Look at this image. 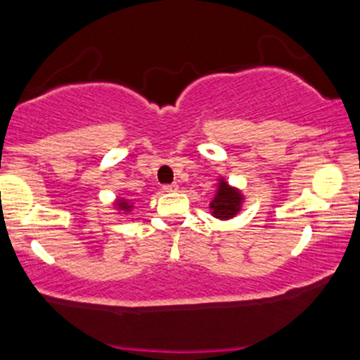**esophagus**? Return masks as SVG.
Here are the masks:
<instances>
[{"instance_id": "34e87169", "label": "esophagus", "mask_w": 360, "mask_h": 360, "mask_svg": "<svg viewBox=\"0 0 360 360\" xmlns=\"http://www.w3.org/2000/svg\"><path fill=\"white\" fill-rule=\"evenodd\" d=\"M177 183H172V184H165V186H163V191H167V193H170V191H177Z\"/></svg>"}]
</instances>
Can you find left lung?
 <instances>
[{
    "label": "left lung",
    "mask_w": 360,
    "mask_h": 360,
    "mask_svg": "<svg viewBox=\"0 0 360 360\" xmlns=\"http://www.w3.org/2000/svg\"><path fill=\"white\" fill-rule=\"evenodd\" d=\"M240 191L231 188L224 179H221L219 184H217V193L214 195V200L210 202L212 216L217 217V219H230L240 210Z\"/></svg>",
    "instance_id": "left-lung-1"
}]
</instances>
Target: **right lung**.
Masks as SVG:
<instances>
[{
	"label": "right lung",
	"instance_id": "obj_1",
	"mask_svg": "<svg viewBox=\"0 0 360 360\" xmlns=\"http://www.w3.org/2000/svg\"><path fill=\"white\" fill-rule=\"evenodd\" d=\"M116 205L120 207V210H125V212H127V210H130V207H132V205H129V202H127V200H122V198H120V200H118V203H116Z\"/></svg>",
	"mask_w": 360,
	"mask_h": 360
}]
</instances>
